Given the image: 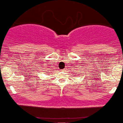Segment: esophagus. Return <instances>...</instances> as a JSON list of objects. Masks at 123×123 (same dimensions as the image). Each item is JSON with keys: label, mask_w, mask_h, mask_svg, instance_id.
Instances as JSON below:
<instances>
[{"label": "esophagus", "mask_w": 123, "mask_h": 123, "mask_svg": "<svg viewBox=\"0 0 123 123\" xmlns=\"http://www.w3.org/2000/svg\"><path fill=\"white\" fill-rule=\"evenodd\" d=\"M65 70H66V69H63V71H65Z\"/></svg>", "instance_id": "1"}]
</instances>
